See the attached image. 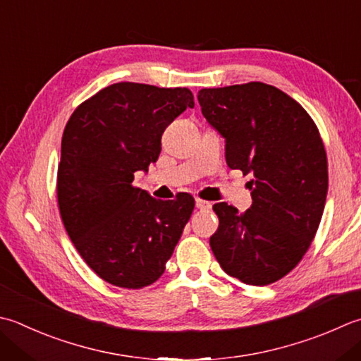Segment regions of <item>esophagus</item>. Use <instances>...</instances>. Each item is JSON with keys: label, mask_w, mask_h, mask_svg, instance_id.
Returning <instances> with one entry per match:
<instances>
[{"label": "esophagus", "mask_w": 361, "mask_h": 361, "mask_svg": "<svg viewBox=\"0 0 361 361\" xmlns=\"http://www.w3.org/2000/svg\"><path fill=\"white\" fill-rule=\"evenodd\" d=\"M195 208L200 209V211H208L211 208V203L209 202H204V200H200L197 199L195 200Z\"/></svg>", "instance_id": "esophagus-1"}]
</instances>
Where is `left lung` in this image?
I'll return each instance as SVG.
<instances>
[{
	"label": "left lung",
	"mask_w": 361,
	"mask_h": 361,
	"mask_svg": "<svg viewBox=\"0 0 361 361\" xmlns=\"http://www.w3.org/2000/svg\"><path fill=\"white\" fill-rule=\"evenodd\" d=\"M197 98L225 139L228 167L253 175L245 213L225 202L213 207L211 250L243 283H274L299 264L319 227L329 188L319 131L298 102L264 82L202 89Z\"/></svg>",
	"instance_id": "8db88e82"
}]
</instances>
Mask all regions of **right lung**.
<instances>
[{
    "mask_svg": "<svg viewBox=\"0 0 361 361\" xmlns=\"http://www.w3.org/2000/svg\"><path fill=\"white\" fill-rule=\"evenodd\" d=\"M194 95L116 82L81 103L62 134L58 203L82 259L108 283L139 289L157 281L194 209L189 194L157 200L133 186L161 153L164 130Z\"/></svg>",
    "mask_w": 361,
    "mask_h": 361,
    "instance_id": "add662e5",
    "label": "right lung"
}]
</instances>
